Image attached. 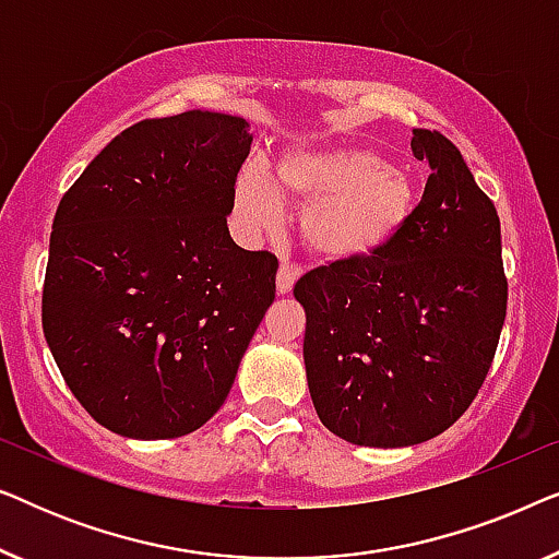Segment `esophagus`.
Here are the masks:
<instances>
[{
	"instance_id": "34e87169",
	"label": "esophagus",
	"mask_w": 559,
	"mask_h": 559,
	"mask_svg": "<svg viewBox=\"0 0 559 559\" xmlns=\"http://www.w3.org/2000/svg\"><path fill=\"white\" fill-rule=\"evenodd\" d=\"M297 277H300V270H297L293 262H287V259H285V262L280 264V272H277V293L287 295L289 289L295 287Z\"/></svg>"
}]
</instances>
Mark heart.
I'll list each match as a JSON object with an SVG mask.
<instances>
[{"label": "heart", "mask_w": 559, "mask_h": 559, "mask_svg": "<svg viewBox=\"0 0 559 559\" xmlns=\"http://www.w3.org/2000/svg\"><path fill=\"white\" fill-rule=\"evenodd\" d=\"M282 201L300 205L305 247L328 262L379 254L407 224L417 203L415 182L379 152L350 144L287 147L274 180L259 167L236 178V216L249 231L282 221Z\"/></svg>", "instance_id": "1"}]
</instances>
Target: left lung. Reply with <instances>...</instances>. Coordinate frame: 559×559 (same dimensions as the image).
Here are the masks:
<instances>
[{"mask_svg":"<svg viewBox=\"0 0 559 559\" xmlns=\"http://www.w3.org/2000/svg\"><path fill=\"white\" fill-rule=\"evenodd\" d=\"M412 155L430 165V178L394 241L295 285L320 423L366 448L445 432L476 400L507 318L491 198L440 132L415 129Z\"/></svg>","mask_w":559,"mask_h":559,"instance_id":"8db88e82","label":"left lung"}]
</instances>
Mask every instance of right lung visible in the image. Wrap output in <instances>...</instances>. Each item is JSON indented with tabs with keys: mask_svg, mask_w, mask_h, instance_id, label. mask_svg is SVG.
Returning <instances> with one entry per match:
<instances>
[{
	"mask_svg": "<svg viewBox=\"0 0 559 559\" xmlns=\"http://www.w3.org/2000/svg\"><path fill=\"white\" fill-rule=\"evenodd\" d=\"M249 147V121L231 114L144 119L60 201L43 331L106 430L180 438L231 392L277 277V257L236 247L226 226Z\"/></svg>",
	"mask_w": 559,
	"mask_h": 559,
	"instance_id": "1",
	"label": "right lung"
}]
</instances>
